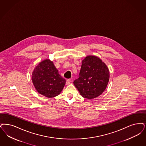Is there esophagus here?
<instances>
[{
  "mask_svg": "<svg viewBox=\"0 0 146 146\" xmlns=\"http://www.w3.org/2000/svg\"><path fill=\"white\" fill-rule=\"evenodd\" d=\"M70 82H71L70 79H67V80H66V85H69L70 83Z\"/></svg>",
  "mask_w": 146,
  "mask_h": 146,
  "instance_id": "esophagus-1",
  "label": "esophagus"
}]
</instances>
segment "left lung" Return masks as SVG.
Returning <instances> with one entry per match:
<instances>
[{
	"label": "left lung",
	"instance_id": "1",
	"mask_svg": "<svg viewBox=\"0 0 146 146\" xmlns=\"http://www.w3.org/2000/svg\"><path fill=\"white\" fill-rule=\"evenodd\" d=\"M109 77L108 67L99 58L88 56L82 60L79 78L73 83L82 97L93 99L104 91Z\"/></svg>",
	"mask_w": 146,
	"mask_h": 146
}]
</instances>
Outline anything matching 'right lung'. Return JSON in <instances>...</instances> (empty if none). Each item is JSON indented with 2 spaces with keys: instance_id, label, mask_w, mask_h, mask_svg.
Listing matches in <instances>:
<instances>
[{
  "instance_id": "add662e5",
  "label": "right lung",
  "mask_w": 146,
  "mask_h": 146,
  "mask_svg": "<svg viewBox=\"0 0 146 146\" xmlns=\"http://www.w3.org/2000/svg\"><path fill=\"white\" fill-rule=\"evenodd\" d=\"M32 75V81L37 91L48 98L60 94L66 83L52 61L48 59L38 64Z\"/></svg>"
}]
</instances>
